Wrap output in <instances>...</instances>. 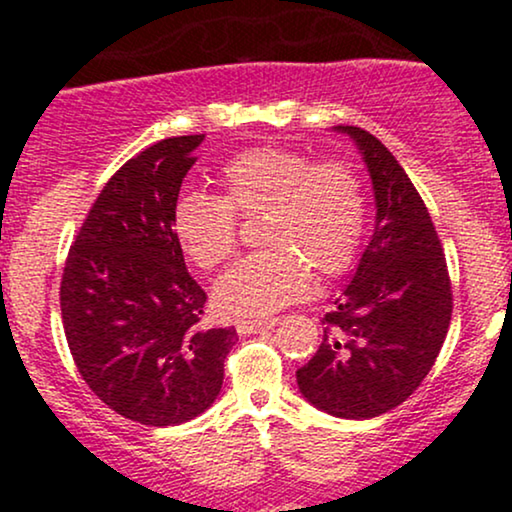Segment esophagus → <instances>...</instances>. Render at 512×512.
I'll return each instance as SVG.
<instances>
[{
    "instance_id": "esophagus-1",
    "label": "esophagus",
    "mask_w": 512,
    "mask_h": 512,
    "mask_svg": "<svg viewBox=\"0 0 512 512\" xmlns=\"http://www.w3.org/2000/svg\"><path fill=\"white\" fill-rule=\"evenodd\" d=\"M274 325H276L274 317H267V320H240L236 322V330L238 334H255V332L269 330V327Z\"/></svg>"
}]
</instances>
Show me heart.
I'll use <instances>...</instances> for the list:
<instances>
[{
    "instance_id": "obj_1",
    "label": "heart",
    "mask_w": 512,
    "mask_h": 512,
    "mask_svg": "<svg viewBox=\"0 0 512 512\" xmlns=\"http://www.w3.org/2000/svg\"><path fill=\"white\" fill-rule=\"evenodd\" d=\"M221 197L187 190L170 211L175 243L199 269H216L238 248V216L264 214L260 243L216 281L223 315H269L301 298L310 267L339 276L354 267L368 221L366 182L346 158L315 161L291 146L238 151L219 170Z\"/></svg>"
}]
</instances>
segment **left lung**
<instances>
[{
	"instance_id": "8db88e82",
	"label": "left lung",
	"mask_w": 512,
	"mask_h": 512,
	"mask_svg": "<svg viewBox=\"0 0 512 512\" xmlns=\"http://www.w3.org/2000/svg\"><path fill=\"white\" fill-rule=\"evenodd\" d=\"M339 129L366 158L378 216L354 279L325 315L320 349L296 378L317 409L373 419L399 407L436 363L452 284L431 214L397 158L366 129Z\"/></svg>"
}]
</instances>
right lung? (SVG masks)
<instances>
[{"label": "right lung", "mask_w": 512, "mask_h": 512, "mask_svg": "<svg viewBox=\"0 0 512 512\" xmlns=\"http://www.w3.org/2000/svg\"><path fill=\"white\" fill-rule=\"evenodd\" d=\"M204 134L151 144L103 185L60 284L69 351L91 392L125 419L175 426L214 404L236 330L202 327L207 293L170 231Z\"/></svg>", "instance_id": "add662e5"}]
</instances>
